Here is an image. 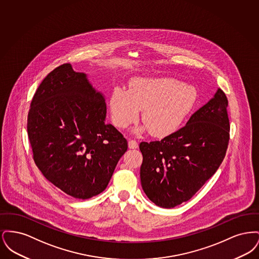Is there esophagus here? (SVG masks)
<instances>
[{
  "instance_id": "1",
  "label": "esophagus",
  "mask_w": 259,
  "mask_h": 259,
  "mask_svg": "<svg viewBox=\"0 0 259 259\" xmlns=\"http://www.w3.org/2000/svg\"><path fill=\"white\" fill-rule=\"evenodd\" d=\"M128 147L129 148H132V149H136V148H139V145L138 143L134 141V140H129L128 141Z\"/></svg>"
}]
</instances>
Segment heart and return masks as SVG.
Masks as SVG:
<instances>
[{
	"label": "heart",
	"mask_w": 259,
	"mask_h": 259,
	"mask_svg": "<svg viewBox=\"0 0 259 259\" xmlns=\"http://www.w3.org/2000/svg\"><path fill=\"white\" fill-rule=\"evenodd\" d=\"M198 100L196 88L171 77H136L129 90L115 88L110 107L111 118L118 128H126L142 112L144 126L135 130L164 138L175 133L194 109Z\"/></svg>",
	"instance_id": "1"
}]
</instances>
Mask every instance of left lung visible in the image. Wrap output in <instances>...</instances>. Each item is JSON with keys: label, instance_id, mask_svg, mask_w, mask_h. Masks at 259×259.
Listing matches in <instances>:
<instances>
[{"label": "left lung", "instance_id": "obj_1", "mask_svg": "<svg viewBox=\"0 0 259 259\" xmlns=\"http://www.w3.org/2000/svg\"><path fill=\"white\" fill-rule=\"evenodd\" d=\"M228 101L221 88L186 125L161 141L142 142L141 184L156 206L188 201L217 172L229 142Z\"/></svg>", "mask_w": 259, "mask_h": 259}]
</instances>
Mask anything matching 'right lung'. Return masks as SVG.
<instances>
[{
    "instance_id": "1",
    "label": "right lung",
    "mask_w": 259,
    "mask_h": 259,
    "mask_svg": "<svg viewBox=\"0 0 259 259\" xmlns=\"http://www.w3.org/2000/svg\"><path fill=\"white\" fill-rule=\"evenodd\" d=\"M106 116L105 96L71 64L48 74L31 102L27 131L34 161L47 180L72 197L103 192L128 148Z\"/></svg>"
}]
</instances>
